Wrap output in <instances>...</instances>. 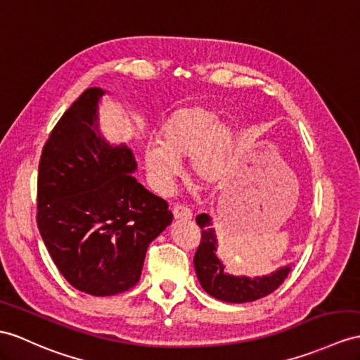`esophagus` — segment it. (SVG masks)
Listing matches in <instances>:
<instances>
[{
  "instance_id": "34e87169",
  "label": "esophagus",
  "mask_w": 360,
  "mask_h": 360,
  "mask_svg": "<svg viewBox=\"0 0 360 360\" xmlns=\"http://www.w3.org/2000/svg\"><path fill=\"white\" fill-rule=\"evenodd\" d=\"M172 214L175 220H191L192 218V210L186 206H180V205L174 206Z\"/></svg>"
}]
</instances>
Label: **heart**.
<instances>
[{"instance_id": "b5f03b06", "label": "heart", "mask_w": 360, "mask_h": 360, "mask_svg": "<svg viewBox=\"0 0 360 360\" xmlns=\"http://www.w3.org/2000/svg\"><path fill=\"white\" fill-rule=\"evenodd\" d=\"M218 114L201 105L181 107L159 129V145L145 148L143 160L157 186L168 188L177 177L179 162L191 157L194 177L203 183L221 180L229 166L233 129L218 124Z\"/></svg>"}]
</instances>
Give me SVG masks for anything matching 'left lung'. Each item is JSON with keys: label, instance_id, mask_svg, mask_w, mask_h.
<instances>
[{"label": "left lung", "instance_id": "obj_1", "mask_svg": "<svg viewBox=\"0 0 360 360\" xmlns=\"http://www.w3.org/2000/svg\"><path fill=\"white\" fill-rule=\"evenodd\" d=\"M201 229V241L194 257V266L201 287L210 296L224 302H252L275 292L284 283L290 266L274 271L271 275L259 278L232 276L224 274L223 262L217 257V233L207 214L197 217Z\"/></svg>", "mask_w": 360, "mask_h": 360}]
</instances>
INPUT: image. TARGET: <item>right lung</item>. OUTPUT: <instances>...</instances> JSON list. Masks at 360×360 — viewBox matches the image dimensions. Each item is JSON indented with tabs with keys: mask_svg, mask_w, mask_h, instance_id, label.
I'll return each mask as SVG.
<instances>
[{
	"mask_svg": "<svg viewBox=\"0 0 360 360\" xmlns=\"http://www.w3.org/2000/svg\"><path fill=\"white\" fill-rule=\"evenodd\" d=\"M103 90H85L51 131L38 169L37 223L58 270L77 290L111 296L134 287L146 249L172 221L168 203L131 172L125 145L98 129Z\"/></svg>",
	"mask_w": 360,
	"mask_h": 360,
	"instance_id": "1",
	"label": "right lung"
}]
</instances>
